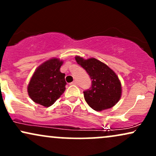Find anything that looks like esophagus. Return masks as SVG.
<instances>
[{"label": "esophagus", "instance_id": "obj_1", "mask_svg": "<svg viewBox=\"0 0 156 156\" xmlns=\"http://www.w3.org/2000/svg\"><path fill=\"white\" fill-rule=\"evenodd\" d=\"M77 84H78V82H77L76 80H74L72 83H70V85H77Z\"/></svg>", "mask_w": 156, "mask_h": 156}]
</instances>
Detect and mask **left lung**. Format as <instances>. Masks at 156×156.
Returning a JSON list of instances; mask_svg holds the SVG:
<instances>
[{
  "mask_svg": "<svg viewBox=\"0 0 156 156\" xmlns=\"http://www.w3.org/2000/svg\"><path fill=\"white\" fill-rule=\"evenodd\" d=\"M76 60L92 80L90 88L83 91L84 98L89 106L101 112L116 105L122 94L121 83L116 73L94 58L84 59L76 55Z\"/></svg>",
  "mask_w": 156,
  "mask_h": 156,
  "instance_id": "8db88e82",
  "label": "left lung"
}]
</instances>
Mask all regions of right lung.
<instances>
[{"mask_svg": "<svg viewBox=\"0 0 156 156\" xmlns=\"http://www.w3.org/2000/svg\"><path fill=\"white\" fill-rule=\"evenodd\" d=\"M63 61L51 58L35 70L28 86V95L35 103L51 106L65 91V74L60 72Z\"/></svg>", "mask_w": 156, "mask_h": 156, "instance_id": "add662e5", "label": "right lung"}]
</instances>
